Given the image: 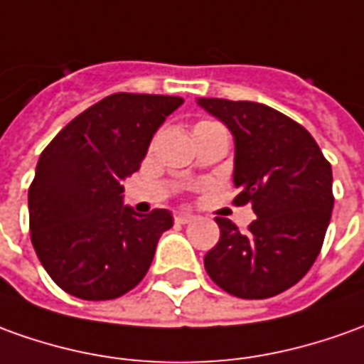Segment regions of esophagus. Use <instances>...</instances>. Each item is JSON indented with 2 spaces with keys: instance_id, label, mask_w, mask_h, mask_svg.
<instances>
[{
  "instance_id": "1",
  "label": "esophagus",
  "mask_w": 364,
  "mask_h": 364,
  "mask_svg": "<svg viewBox=\"0 0 364 364\" xmlns=\"http://www.w3.org/2000/svg\"><path fill=\"white\" fill-rule=\"evenodd\" d=\"M196 215L194 214H188V212H176L174 214V220H176L178 224H188V222H192Z\"/></svg>"
}]
</instances>
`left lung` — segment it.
Segmentation results:
<instances>
[{
	"instance_id": "1",
	"label": "left lung",
	"mask_w": 364,
	"mask_h": 364,
	"mask_svg": "<svg viewBox=\"0 0 364 364\" xmlns=\"http://www.w3.org/2000/svg\"><path fill=\"white\" fill-rule=\"evenodd\" d=\"M234 136L235 204L257 220L242 234L215 218L220 242L204 257L208 275L242 299H267L311 269L333 212V172L313 136L295 120L252 101L198 99Z\"/></svg>"
}]
</instances>
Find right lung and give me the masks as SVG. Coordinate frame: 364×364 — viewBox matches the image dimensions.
<instances>
[{
  "instance_id": "right-lung-1",
  "label": "right lung",
  "mask_w": 364,
  "mask_h": 364,
  "mask_svg": "<svg viewBox=\"0 0 364 364\" xmlns=\"http://www.w3.org/2000/svg\"><path fill=\"white\" fill-rule=\"evenodd\" d=\"M184 102L114 92L73 119L43 150L29 188L35 254L63 291L87 301L120 297L149 272L168 210L136 214L122 182L146 156L166 117Z\"/></svg>"
}]
</instances>
